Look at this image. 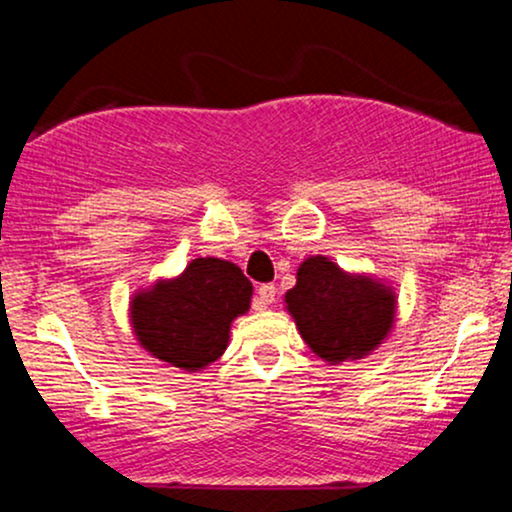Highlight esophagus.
<instances>
[{"label":"esophagus","mask_w":512,"mask_h":512,"mask_svg":"<svg viewBox=\"0 0 512 512\" xmlns=\"http://www.w3.org/2000/svg\"><path fill=\"white\" fill-rule=\"evenodd\" d=\"M274 296H276V286L274 284H262L260 289H257L255 305H257V308H267L269 303H274Z\"/></svg>","instance_id":"1"}]
</instances>
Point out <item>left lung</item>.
I'll return each instance as SVG.
<instances>
[{
	"instance_id": "1",
	"label": "left lung",
	"mask_w": 512,
	"mask_h": 512,
	"mask_svg": "<svg viewBox=\"0 0 512 512\" xmlns=\"http://www.w3.org/2000/svg\"><path fill=\"white\" fill-rule=\"evenodd\" d=\"M286 305L305 344L332 363L373 351L395 317V296L385 286L344 274L327 257H310L301 264Z\"/></svg>"
}]
</instances>
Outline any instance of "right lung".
<instances>
[{
	"mask_svg": "<svg viewBox=\"0 0 512 512\" xmlns=\"http://www.w3.org/2000/svg\"><path fill=\"white\" fill-rule=\"evenodd\" d=\"M252 284L233 262L199 257L175 281H161L132 301L139 342L156 358L185 370L223 354L228 330L250 308Z\"/></svg>",
	"mask_w": 512,
	"mask_h": 512,
	"instance_id": "obj_1",
	"label": "right lung"
}]
</instances>
